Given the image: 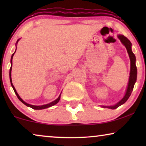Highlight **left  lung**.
Instances as JSON below:
<instances>
[{
  "instance_id": "obj_1",
  "label": "left lung",
  "mask_w": 146,
  "mask_h": 146,
  "mask_svg": "<svg viewBox=\"0 0 146 146\" xmlns=\"http://www.w3.org/2000/svg\"><path fill=\"white\" fill-rule=\"evenodd\" d=\"M118 38L120 40L121 43L125 46V47L126 48L127 52L129 54V59H130V73H129V82L128 84H127L126 92L125 94V96H123L122 99L118 103H117L114 106H102V107L103 108H107L110 109H115L117 107H119V106L122 105L124 104L125 102L127 100V99L129 98V97L130 96L131 92L133 89V86L136 82L137 80V68L136 65H135V56L134 54L132 52L131 50V43L126 37L124 36L123 35H118L117 36Z\"/></svg>"
}]
</instances>
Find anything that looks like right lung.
<instances>
[{
  "label": "right lung",
  "instance_id": "obj_1",
  "mask_svg": "<svg viewBox=\"0 0 146 146\" xmlns=\"http://www.w3.org/2000/svg\"><path fill=\"white\" fill-rule=\"evenodd\" d=\"M19 39L18 40L17 42V43H16V44H17V43H18V42H19ZM15 52H16V51H15ZM15 52L13 54V55H12V56H11V68H10L9 76H10V81H11V86H12V87H13V90H14V91H15V94H16V95H17V96L18 97V98L19 99V100L21 101V102H23V103L24 104H25L26 106H28V107H30V108H32L34 109V110H42V109L48 108L51 107V106H54V105L56 104L59 102L60 99V95H61V94H60V95L59 96V97L58 98H57L56 100H55L54 101L52 102L49 103V104H45V105H42V106H34V105L29 104H27V102H25L19 96V95L18 94V93H17V90H16L15 88L14 87V86H13V83H12V78H11V70H12V66H13V56H14V54H15Z\"/></svg>",
  "mask_w": 146,
  "mask_h": 146
}]
</instances>
